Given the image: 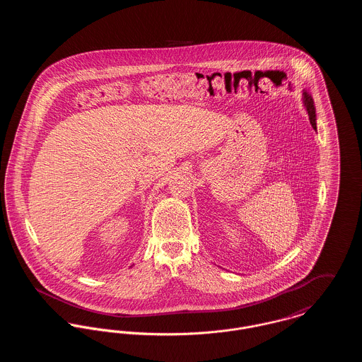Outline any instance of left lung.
Segmentation results:
<instances>
[{
	"label": "left lung",
	"mask_w": 362,
	"mask_h": 362,
	"mask_svg": "<svg viewBox=\"0 0 362 362\" xmlns=\"http://www.w3.org/2000/svg\"><path fill=\"white\" fill-rule=\"evenodd\" d=\"M304 102L307 105V111H308V115H310V124L313 127V129H316V114H315V105H313V100L310 98V95L307 92H304Z\"/></svg>",
	"instance_id": "8db88e82"
}]
</instances>
